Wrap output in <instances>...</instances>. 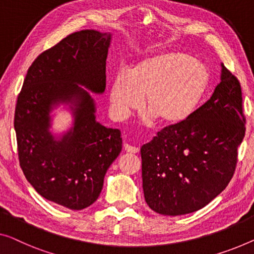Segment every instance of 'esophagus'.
Instances as JSON below:
<instances>
[{
  "label": "esophagus",
  "mask_w": 254,
  "mask_h": 254,
  "mask_svg": "<svg viewBox=\"0 0 254 254\" xmlns=\"http://www.w3.org/2000/svg\"><path fill=\"white\" fill-rule=\"evenodd\" d=\"M124 149H126V151H127V153H132V154H135V153H138V151H139L138 147H133L131 145H127V143L124 145Z\"/></svg>",
  "instance_id": "esophagus-1"
}]
</instances>
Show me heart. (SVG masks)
Wrapping results in <instances>:
<instances>
[{"instance_id": "obj_1", "label": "heart", "mask_w": 254, "mask_h": 254, "mask_svg": "<svg viewBox=\"0 0 254 254\" xmlns=\"http://www.w3.org/2000/svg\"><path fill=\"white\" fill-rule=\"evenodd\" d=\"M205 64L183 51H163L133 64L127 73H117L108 90L109 112L126 121L143 106V122L164 127L186 122L199 107L210 85Z\"/></svg>"}]
</instances>
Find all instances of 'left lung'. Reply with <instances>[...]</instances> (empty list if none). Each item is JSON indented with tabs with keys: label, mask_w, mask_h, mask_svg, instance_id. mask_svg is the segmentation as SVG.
Segmentation results:
<instances>
[{
	"label": "left lung",
	"mask_w": 254,
	"mask_h": 254,
	"mask_svg": "<svg viewBox=\"0 0 254 254\" xmlns=\"http://www.w3.org/2000/svg\"><path fill=\"white\" fill-rule=\"evenodd\" d=\"M244 124L240 82L221 64L220 83L210 99L186 122L163 128L140 149L150 209L176 217L217 197L235 172Z\"/></svg>",
	"instance_id": "left-lung-1"
}]
</instances>
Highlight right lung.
<instances>
[{
    "label": "right lung",
    "mask_w": 254,
    "mask_h": 254,
    "mask_svg": "<svg viewBox=\"0 0 254 254\" xmlns=\"http://www.w3.org/2000/svg\"><path fill=\"white\" fill-rule=\"evenodd\" d=\"M112 37L94 29L68 35L37 57L18 97L14 130L22 172L41 196L70 210L96 202L122 150L121 131L98 122L91 96L105 92ZM59 107L72 122L55 132L53 112Z\"/></svg>",
    "instance_id": "right-lung-1"
}]
</instances>
